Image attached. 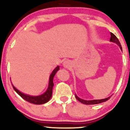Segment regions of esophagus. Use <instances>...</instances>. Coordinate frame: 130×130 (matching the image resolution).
Listing matches in <instances>:
<instances>
[{
	"label": "esophagus",
	"mask_w": 130,
	"mask_h": 130,
	"mask_svg": "<svg viewBox=\"0 0 130 130\" xmlns=\"http://www.w3.org/2000/svg\"><path fill=\"white\" fill-rule=\"evenodd\" d=\"M71 66V62L69 60H65L64 61L63 63V67L65 68H68Z\"/></svg>",
	"instance_id": "esophagus-1"
}]
</instances>
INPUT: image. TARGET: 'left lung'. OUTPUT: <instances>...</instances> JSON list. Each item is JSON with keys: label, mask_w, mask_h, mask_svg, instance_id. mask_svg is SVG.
I'll list each match as a JSON object with an SVG mask.
<instances>
[{"label": "left lung", "mask_w": 130, "mask_h": 130, "mask_svg": "<svg viewBox=\"0 0 130 130\" xmlns=\"http://www.w3.org/2000/svg\"><path fill=\"white\" fill-rule=\"evenodd\" d=\"M111 38H110V41L116 43V44H117V45L120 47V50L122 51V47L121 44H120V41H119V40H118V38L116 37V35H114L112 33H111ZM75 97L77 100H78L79 101H80V102L82 103L83 104L89 105V104H99V103H101L105 102V101H108V100L111 98V96H109V97L106 98H104V99L93 100H83V99H81V98H79L78 96L76 95V94H75Z\"/></svg>", "instance_id": "1"}]
</instances>
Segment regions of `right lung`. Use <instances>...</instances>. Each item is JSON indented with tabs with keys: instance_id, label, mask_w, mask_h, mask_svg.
<instances>
[{
	"instance_id": "right-lung-1",
	"label": "right lung",
	"mask_w": 130,
	"mask_h": 130,
	"mask_svg": "<svg viewBox=\"0 0 130 130\" xmlns=\"http://www.w3.org/2000/svg\"><path fill=\"white\" fill-rule=\"evenodd\" d=\"M59 70V66H57L53 70L52 73L51 74L50 76V80H49V86L48 88H47V90L44 92V93L41 95H38V96H31V95H27V94H24L20 91L18 90L16 88L14 87L12 84L13 89L16 91L19 96H21L23 98L24 100L28 101V102L30 103L35 104H42L47 103V101L50 100L52 96V94H53V88L54 86L53 83V78L54 77L55 74L57 73V71Z\"/></svg>"
}]
</instances>
